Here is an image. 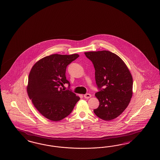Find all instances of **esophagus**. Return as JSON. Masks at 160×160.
I'll use <instances>...</instances> for the list:
<instances>
[{
  "mask_svg": "<svg viewBox=\"0 0 160 160\" xmlns=\"http://www.w3.org/2000/svg\"><path fill=\"white\" fill-rule=\"evenodd\" d=\"M83 97H84V98H86V99H88V98H91L92 97V95L90 93H86V94L84 95Z\"/></svg>",
  "mask_w": 160,
  "mask_h": 160,
  "instance_id": "obj_1",
  "label": "esophagus"
}]
</instances>
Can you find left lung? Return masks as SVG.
Listing matches in <instances>:
<instances>
[{"label": "left lung", "instance_id": "1", "mask_svg": "<svg viewBox=\"0 0 160 160\" xmlns=\"http://www.w3.org/2000/svg\"><path fill=\"white\" fill-rule=\"evenodd\" d=\"M95 68V93L99 105L95 114L105 121L116 118L128 107L132 96L133 81L129 69L121 58L108 51L85 52Z\"/></svg>", "mask_w": 160, "mask_h": 160}]
</instances>
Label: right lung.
<instances>
[{
    "mask_svg": "<svg viewBox=\"0 0 160 160\" xmlns=\"http://www.w3.org/2000/svg\"><path fill=\"white\" fill-rule=\"evenodd\" d=\"M79 57L78 54H53L35 63L28 78L27 92L36 109L52 121L68 116L80 99L69 90L60 85L69 82L65 76L68 65Z\"/></svg>",
    "mask_w": 160,
    "mask_h": 160,
    "instance_id": "right-lung-1",
    "label": "right lung"
}]
</instances>
